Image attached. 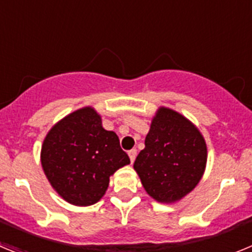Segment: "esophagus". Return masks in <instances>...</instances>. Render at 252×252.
<instances>
[{
  "label": "esophagus",
  "instance_id": "1",
  "mask_svg": "<svg viewBox=\"0 0 252 252\" xmlns=\"http://www.w3.org/2000/svg\"><path fill=\"white\" fill-rule=\"evenodd\" d=\"M136 154H137V151L135 150V149H132V150L128 151V157H130L131 164H132V162L135 161V158H136Z\"/></svg>",
  "mask_w": 252,
  "mask_h": 252
}]
</instances>
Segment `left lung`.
<instances>
[{
    "label": "left lung",
    "instance_id": "1",
    "mask_svg": "<svg viewBox=\"0 0 252 252\" xmlns=\"http://www.w3.org/2000/svg\"><path fill=\"white\" fill-rule=\"evenodd\" d=\"M207 157L199 128L182 113L160 106L133 169L153 199L171 204L182 201L201 182Z\"/></svg>",
    "mask_w": 252,
    "mask_h": 252
}]
</instances>
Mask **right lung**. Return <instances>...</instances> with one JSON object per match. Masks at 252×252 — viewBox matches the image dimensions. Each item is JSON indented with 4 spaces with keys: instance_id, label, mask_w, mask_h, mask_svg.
Here are the masks:
<instances>
[{
    "instance_id": "1",
    "label": "right lung",
    "mask_w": 252,
    "mask_h": 252,
    "mask_svg": "<svg viewBox=\"0 0 252 252\" xmlns=\"http://www.w3.org/2000/svg\"><path fill=\"white\" fill-rule=\"evenodd\" d=\"M40 161L55 192L78 207L101 201L110 177L130 164L119 136L102 126L101 115L92 106L69 113L48 131Z\"/></svg>"
}]
</instances>
